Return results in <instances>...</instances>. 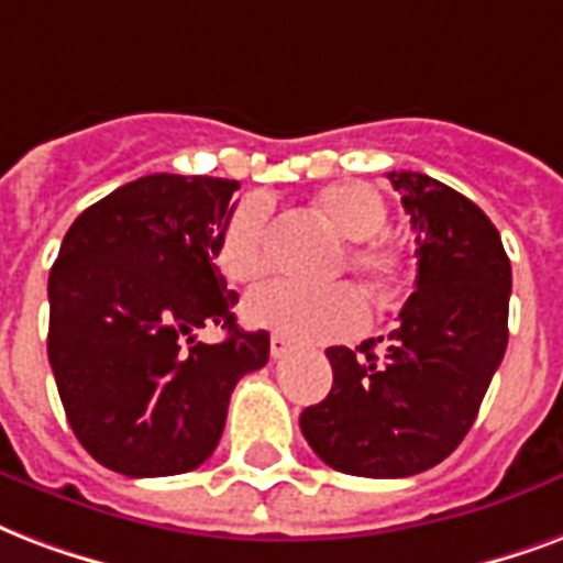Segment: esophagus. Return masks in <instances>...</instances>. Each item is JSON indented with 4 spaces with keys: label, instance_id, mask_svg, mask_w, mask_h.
Wrapping results in <instances>:
<instances>
[{
    "label": "esophagus",
    "instance_id": "1",
    "mask_svg": "<svg viewBox=\"0 0 563 563\" xmlns=\"http://www.w3.org/2000/svg\"><path fill=\"white\" fill-rule=\"evenodd\" d=\"M289 349H291L289 339L280 336V333H274V336H272V357H274V360L286 357V354H289Z\"/></svg>",
    "mask_w": 563,
    "mask_h": 563
}]
</instances>
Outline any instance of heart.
Here are the masks:
<instances>
[{
	"instance_id": "obj_1",
	"label": "heart",
	"mask_w": 563,
	"mask_h": 563,
	"mask_svg": "<svg viewBox=\"0 0 563 563\" xmlns=\"http://www.w3.org/2000/svg\"><path fill=\"white\" fill-rule=\"evenodd\" d=\"M319 209L339 233L351 239L349 263L377 289H393L405 277V256L377 239L386 227V206L375 188L363 183H336L319 195ZM272 263L268 253V203L247 197L235 206L214 244V265L227 280L251 283ZM247 324L274 330L298 342H336L363 333L368 303L351 283L310 286L298 280H272L253 289L242 303Z\"/></svg>"
}]
</instances>
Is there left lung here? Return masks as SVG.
Wrapping results in <instances>:
<instances>
[{"label":"left lung","mask_w":563,"mask_h":563,"mask_svg":"<svg viewBox=\"0 0 563 563\" xmlns=\"http://www.w3.org/2000/svg\"><path fill=\"white\" fill-rule=\"evenodd\" d=\"M416 233V291L398 328L328 349L333 386L300 413L321 461L360 478H407L470 434L508 349L510 260L490 218L428 174H389Z\"/></svg>","instance_id":"left-lung-1"}]
</instances>
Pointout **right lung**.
<instances>
[{
  "instance_id": "right-lung-1",
  "label": "right lung",
  "mask_w": 563,
  "mask_h": 563,
  "mask_svg": "<svg viewBox=\"0 0 563 563\" xmlns=\"http://www.w3.org/2000/svg\"><path fill=\"white\" fill-rule=\"evenodd\" d=\"M235 179L150 174L73 221L49 272V366L73 434L129 478L197 470L224 434L235 384L268 333L235 324L214 265ZM218 323V346L194 330Z\"/></svg>"
}]
</instances>
